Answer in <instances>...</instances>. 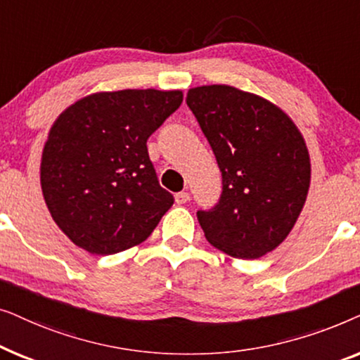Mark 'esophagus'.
<instances>
[{
    "instance_id": "34e87169",
    "label": "esophagus",
    "mask_w": 360,
    "mask_h": 360,
    "mask_svg": "<svg viewBox=\"0 0 360 360\" xmlns=\"http://www.w3.org/2000/svg\"><path fill=\"white\" fill-rule=\"evenodd\" d=\"M175 201L179 205H185L190 201V193H186V191H180V193H175Z\"/></svg>"
}]
</instances>
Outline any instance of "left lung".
Instances as JSON below:
<instances>
[{
	"mask_svg": "<svg viewBox=\"0 0 360 360\" xmlns=\"http://www.w3.org/2000/svg\"><path fill=\"white\" fill-rule=\"evenodd\" d=\"M186 105L223 175L219 203L196 213L205 238L231 257H262L287 239L307 201V142L277 105L236 86L190 88Z\"/></svg>",
	"mask_w": 360,
	"mask_h": 360,
	"instance_id": "left-lung-1",
	"label": "left lung"
}]
</instances>
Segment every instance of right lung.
<instances>
[{
  "label": "right lung",
  "mask_w": 360,
  "mask_h": 360,
  "mask_svg": "<svg viewBox=\"0 0 360 360\" xmlns=\"http://www.w3.org/2000/svg\"><path fill=\"white\" fill-rule=\"evenodd\" d=\"M184 101L180 90L98 91L62 111L41 159L52 219L86 252L110 255L144 243L172 205L147 139Z\"/></svg>",
  "instance_id": "add662e5"
}]
</instances>
